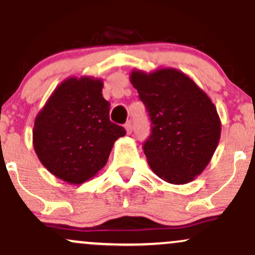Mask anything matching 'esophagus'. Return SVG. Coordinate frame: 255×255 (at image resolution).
<instances>
[{
    "label": "esophagus",
    "mask_w": 255,
    "mask_h": 255,
    "mask_svg": "<svg viewBox=\"0 0 255 255\" xmlns=\"http://www.w3.org/2000/svg\"><path fill=\"white\" fill-rule=\"evenodd\" d=\"M125 129L127 131V134H130L131 130H133V128H131V124L130 122H127V124L125 125Z\"/></svg>",
    "instance_id": "1"
}]
</instances>
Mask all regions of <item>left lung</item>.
Returning <instances> with one entry per match:
<instances>
[{"label":"left lung","instance_id":"8db88e82","mask_svg":"<svg viewBox=\"0 0 255 255\" xmlns=\"http://www.w3.org/2000/svg\"><path fill=\"white\" fill-rule=\"evenodd\" d=\"M130 83L151 119L144 153L152 171L172 184L188 183L210 163L221 137V120L209 96L178 69H134Z\"/></svg>","mask_w":255,"mask_h":255}]
</instances>
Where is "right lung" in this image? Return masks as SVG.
Masks as SVG:
<instances>
[{
	"label": "right lung",
	"mask_w": 255,
	"mask_h": 255,
	"mask_svg": "<svg viewBox=\"0 0 255 255\" xmlns=\"http://www.w3.org/2000/svg\"><path fill=\"white\" fill-rule=\"evenodd\" d=\"M103 81L68 78L55 89L33 127V147L54 176L71 184L90 180L107 164L124 127L110 121Z\"/></svg>",
	"instance_id": "1"
}]
</instances>
